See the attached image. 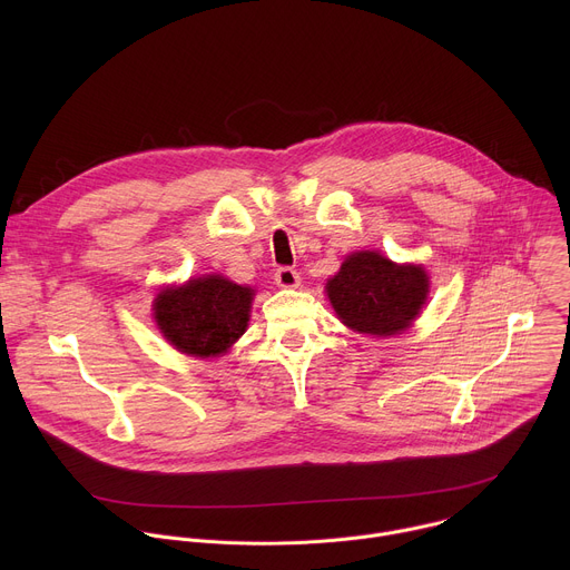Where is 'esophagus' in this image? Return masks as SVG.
I'll return each mask as SVG.
<instances>
[{
	"instance_id": "1",
	"label": "esophagus",
	"mask_w": 570,
	"mask_h": 570,
	"mask_svg": "<svg viewBox=\"0 0 570 570\" xmlns=\"http://www.w3.org/2000/svg\"><path fill=\"white\" fill-rule=\"evenodd\" d=\"M275 282H277V286H282V288H297V286H299V273H297L295 268L282 266V268H277V273H275Z\"/></svg>"
}]
</instances>
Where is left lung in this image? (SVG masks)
<instances>
[{"label": "left lung", "mask_w": 570, "mask_h": 570, "mask_svg": "<svg viewBox=\"0 0 570 570\" xmlns=\"http://www.w3.org/2000/svg\"><path fill=\"white\" fill-rule=\"evenodd\" d=\"M330 302L345 327L376 338L405 332L429 297L420 264H394L376 250L350 255L327 282Z\"/></svg>", "instance_id": "obj_1"}]
</instances>
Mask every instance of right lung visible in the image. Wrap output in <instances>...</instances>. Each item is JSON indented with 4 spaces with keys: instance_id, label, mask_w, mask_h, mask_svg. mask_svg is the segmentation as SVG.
<instances>
[{
    "instance_id": "obj_1",
    "label": "right lung",
    "mask_w": 570,
    "mask_h": 570,
    "mask_svg": "<svg viewBox=\"0 0 570 570\" xmlns=\"http://www.w3.org/2000/svg\"><path fill=\"white\" fill-rule=\"evenodd\" d=\"M255 291L220 275L161 288L153 302L157 330L178 352L200 358L227 354L246 334Z\"/></svg>"
}]
</instances>
